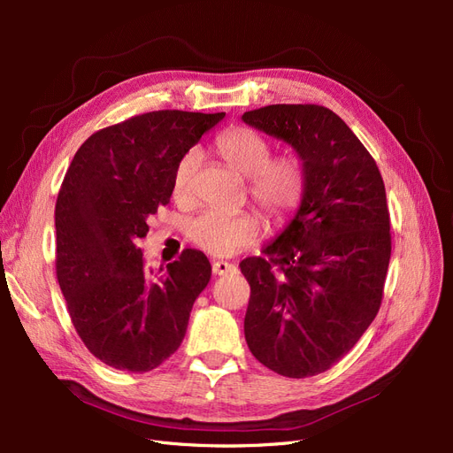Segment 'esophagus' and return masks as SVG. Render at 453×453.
Listing matches in <instances>:
<instances>
[{"label": "esophagus", "mask_w": 453, "mask_h": 453, "mask_svg": "<svg viewBox=\"0 0 453 453\" xmlns=\"http://www.w3.org/2000/svg\"><path fill=\"white\" fill-rule=\"evenodd\" d=\"M211 270H213L215 276H226V273L236 272V265L226 263V260H213Z\"/></svg>", "instance_id": "34e87169"}]
</instances>
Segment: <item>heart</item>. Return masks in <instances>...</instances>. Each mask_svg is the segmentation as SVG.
<instances>
[{
  "instance_id": "1",
  "label": "heart",
  "mask_w": 453,
  "mask_h": 453,
  "mask_svg": "<svg viewBox=\"0 0 453 453\" xmlns=\"http://www.w3.org/2000/svg\"><path fill=\"white\" fill-rule=\"evenodd\" d=\"M217 153L228 166L250 180V195L273 221H285L303 202L306 190L304 164L295 155L272 158V145L250 128H232L217 138ZM200 150L190 149L177 162L173 190L177 196L188 193L198 170ZM265 230L258 213L205 210L185 223L188 242L198 250L228 257L253 245Z\"/></svg>"
}]
</instances>
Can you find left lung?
I'll use <instances>...</instances> for the list:
<instances>
[{
    "instance_id": "obj_1",
    "label": "left lung",
    "mask_w": 453,
    "mask_h": 453,
    "mask_svg": "<svg viewBox=\"0 0 453 453\" xmlns=\"http://www.w3.org/2000/svg\"><path fill=\"white\" fill-rule=\"evenodd\" d=\"M291 145L306 190L287 226L240 263L251 287L245 342L287 378L321 374L357 344L381 304L391 258L386 187L349 127L321 105L278 104L242 115Z\"/></svg>"
}]
</instances>
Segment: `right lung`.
I'll use <instances>...</instances> for the list:
<instances>
[{
    "mask_svg": "<svg viewBox=\"0 0 453 453\" xmlns=\"http://www.w3.org/2000/svg\"><path fill=\"white\" fill-rule=\"evenodd\" d=\"M225 113L153 111L92 134L65 172L54 210L57 278L88 351L147 372L177 351L195 300L211 278L208 257L185 250L145 270L138 240L173 193L177 162Z\"/></svg>",
    "mask_w": 453,
    "mask_h": 453,
    "instance_id": "add662e5",
    "label": "right lung"
}]
</instances>
